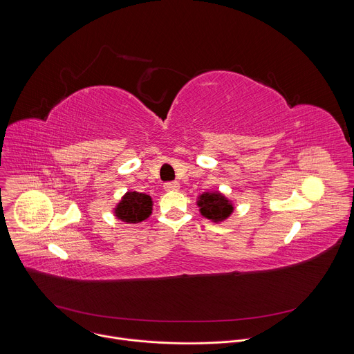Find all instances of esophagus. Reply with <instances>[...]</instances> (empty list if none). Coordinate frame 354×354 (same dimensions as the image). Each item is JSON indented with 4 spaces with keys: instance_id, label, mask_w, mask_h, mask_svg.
Returning a JSON list of instances; mask_svg holds the SVG:
<instances>
[{
    "instance_id": "1",
    "label": "esophagus",
    "mask_w": 354,
    "mask_h": 354,
    "mask_svg": "<svg viewBox=\"0 0 354 354\" xmlns=\"http://www.w3.org/2000/svg\"><path fill=\"white\" fill-rule=\"evenodd\" d=\"M164 189L168 190V192H172V190H178L179 189V182L176 180H172V182H167L164 185Z\"/></svg>"
}]
</instances>
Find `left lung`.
Here are the masks:
<instances>
[{
	"instance_id": "obj_1",
	"label": "left lung",
	"mask_w": 354,
	"mask_h": 354,
	"mask_svg": "<svg viewBox=\"0 0 354 354\" xmlns=\"http://www.w3.org/2000/svg\"><path fill=\"white\" fill-rule=\"evenodd\" d=\"M197 205L201 214L213 221L225 220L232 213L230 201L220 193H203L198 197Z\"/></svg>"
}]
</instances>
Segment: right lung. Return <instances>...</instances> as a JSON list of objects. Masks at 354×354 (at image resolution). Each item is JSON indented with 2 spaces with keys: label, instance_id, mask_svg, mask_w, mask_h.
<instances>
[{
  "label": "right lung",
  "instance_id": "obj_1",
  "mask_svg": "<svg viewBox=\"0 0 354 354\" xmlns=\"http://www.w3.org/2000/svg\"><path fill=\"white\" fill-rule=\"evenodd\" d=\"M153 210V201L148 194L129 192L116 209V216L126 223L136 224L145 220Z\"/></svg>",
  "mask_w": 354,
  "mask_h": 354
}]
</instances>
